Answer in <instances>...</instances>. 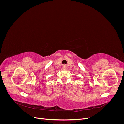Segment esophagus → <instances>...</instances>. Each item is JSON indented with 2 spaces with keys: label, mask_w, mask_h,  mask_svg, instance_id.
<instances>
[{
  "label": "esophagus",
  "mask_w": 124,
  "mask_h": 124,
  "mask_svg": "<svg viewBox=\"0 0 124 124\" xmlns=\"http://www.w3.org/2000/svg\"><path fill=\"white\" fill-rule=\"evenodd\" d=\"M62 69H66V66L65 65H63L62 66Z\"/></svg>",
  "instance_id": "esophagus-1"
}]
</instances>
